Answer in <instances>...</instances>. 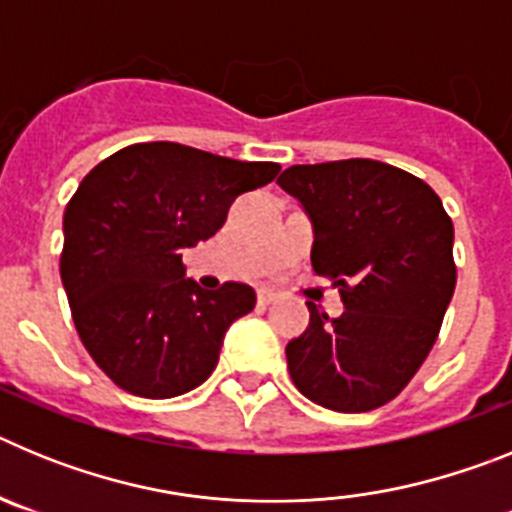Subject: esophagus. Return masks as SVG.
I'll list each match as a JSON object with an SVG mask.
<instances>
[{"mask_svg": "<svg viewBox=\"0 0 512 512\" xmlns=\"http://www.w3.org/2000/svg\"><path fill=\"white\" fill-rule=\"evenodd\" d=\"M277 300V292H271V289H259V302L261 305H271V302Z\"/></svg>", "mask_w": 512, "mask_h": 512, "instance_id": "esophagus-1", "label": "esophagus"}]
</instances>
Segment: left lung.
I'll use <instances>...</instances> for the list:
<instances>
[{
    "label": "left lung",
    "mask_w": 512,
    "mask_h": 512,
    "mask_svg": "<svg viewBox=\"0 0 512 512\" xmlns=\"http://www.w3.org/2000/svg\"><path fill=\"white\" fill-rule=\"evenodd\" d=\"M277 184L310 217L312 269L346 307L328 318L307 302L289 377L336 413L382 408L415 377L454 295L451 217L423 179L372 158L289 166Z\"/></svg>",
    "instance_id": "1"
}]
</instances>
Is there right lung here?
I'll use <instances>...</instances> for the list:
<instances>
[{
  "instance_id": "right-lung-1",
  "label": "right lung",
  "mask_w": 512,
  "mask_h": 512,
  "mask_svg": "<svg viewBox=\"0 0 512 512\" xmlns=\"http://www.w3.org/2000/svg\"><path fill=\"white\" fill-rule=\"evenodd\" d=\"M279 174L182 143H135L94 166L63 212L61 282L94 364L148 400L200 387L225 333L256 305L248 284L202 289L184 248L223 228L238 194Z\"/></svg>"
}]
</instances>
